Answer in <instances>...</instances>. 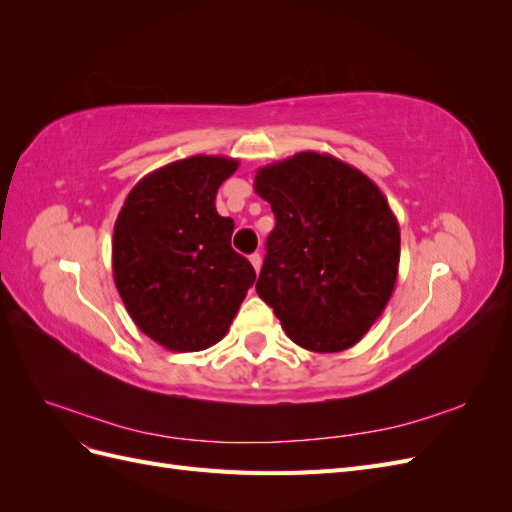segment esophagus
<instances>
[{
    "instance_id": "1",
    "label": "esophagus",
    "mask_w": 512,
    "mask_h": 512,
    "mask_svg": "<svg viewBox=\"0 0 512 512\" xmlns=\"http://www.w3.org/2000/svg\"><path fill=\"white\" fill-rule=\"evenodd\" d=\"M250 262H252V267H254L256 273H258L260 267H262V256H260V254H252V256H250Z\"/></svg>"
}]
</instances>
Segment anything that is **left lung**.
Masks as SVG:
<instances>
[{"label": "left lung", "instance_id": "1", "mask_svg": "<svg viewBox=\"0 0 512 512\" xmlns=\"http://www.w3.org/2000/svg\"><path fill=\"white\" fill-rule=\"evenodd\" d=\"M254 190L277 220L258 297L297 346L352 348L397 282L401 237L389 200L359 168L318 151L260 166Z\"/></svg>", "mask_w": 512, "mask_h": 512}]
</instances>
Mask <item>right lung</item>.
<instances>
[{
  "mask_svg": "<svg viewBox=\"0 0 512 512\" xmlns=\"http://www.w3.org/2000/svg\"><path fill=\"white\" fill-rule=\"evenodd\" d=\"M239 162L192 156L138 181L113 232V277L130 318L173 352L205 350L228 333L256 280L230 247L235 222L215 209Z\"/></svg>",
  "mask_w": 512,
  "mask_h": 512,
  "instance_id": "obj_1",
  "label": "right lung"
}]
</instances>
